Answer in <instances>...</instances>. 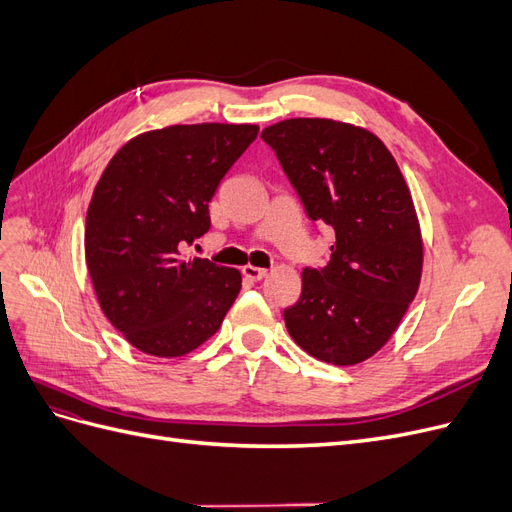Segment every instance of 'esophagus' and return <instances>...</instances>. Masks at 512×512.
Listing matches in <instances>:
<instances>
[{
	"label": "esophagus",
	"mask_w": 512,
	"mask_h": 512,
	"mask_svg": "<svg viewBox=\"0 0 512 512\" xmlns=\"http://www.w3.org/2000/svg\"><path fill=\"white\" fill-rule=\"evenodd\" d=\"M241 273H243V277L245 280H250V282H260L262 277L267 275V269H260V267H252V265H245L243 269H241Z\"/></svg>",
	"instance_id": "34e87169"
}]
</instances>
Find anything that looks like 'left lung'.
Masks as SVG:
<instances>
[{
    "label": "left lung",
    "mask_w": 512,
    "mask_h": 512,
    "mask_svg": "<svg viewBox=\"0 0 512 512\" xmlns=\"http://www.w3.org/2000/svg\"><path fill=\"white\" fill-rule=\"evenodd\" d=\"M307 218L335 230L331 260L303 269L284 309L290 337L314 359L356 365L397 331L423 273L412 194L376 134L333 119H286L262 130Z\"/></svg>",
    "instance_id": "left-lung-1"
}]
</instances>
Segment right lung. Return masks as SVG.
Here are the masks:
<instances>
[{"instance_id":"obj_1","label":"right lung","mask_w":512,"mask_h":512,"mask_svg":"<svg viewBox=\"0 0 512 512\" xmlns=\"http://www.w3.org/2000/svg\"><path fill=\"white\" fill-rule=\"evenodd\" d=\"M256 136L252 123L168 126L134 136L104 168L85 260L104 316L141 352L196 350L235 303L241 273L183 247L209 230V200Z\"/></svg>"}]
</instances>
